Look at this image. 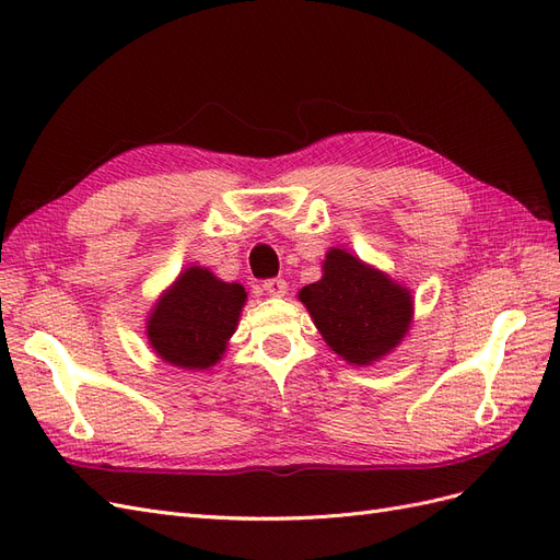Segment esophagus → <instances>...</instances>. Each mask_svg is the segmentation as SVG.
<instances>
[{
    "mask_svg": "<svg viewBox=\"0 0 560 560\" xmlns=\"http://www.w3.org/2000/svg\"><path fill=\"white\" fill-rule=\"evenodd\" d=\"M264 292H266L268 296H276V299H280V296H284V294H287V282H284L282 278L266 280V282H264Z\"/></svg>",
    "mask_w": 560,
    "mask_h": 560,
    "instance_id": "1",
    "label": "esophagus"
}]
</instances>
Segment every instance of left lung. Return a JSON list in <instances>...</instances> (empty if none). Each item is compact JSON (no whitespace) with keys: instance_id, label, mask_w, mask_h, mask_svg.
Masks as SVG:
<instances>
[{"instance_id":"8db88e82","label":"left lung","mask_w":560,"mask_h":560,"mask_svg":"<svg viewBox=\"0 0 560 560\" xmlns=\"http://www.w3.org/2000/svg\"><path fill=\"white\" fill-rule=\"evenodd\" d=\"M325 343L348 364L369 366L393 352L413 322L409 287L362 261L346 247H331L322 278L299 292Z\"/></svg>"}]
</instances>
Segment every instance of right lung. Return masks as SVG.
<instances>
[{
  "mask_svg": "<svg viewBox=\"0 0 560 560\" xmlns=\"http://www.w3.org/2000/svg\"><path fill=\"white\" fill-rule=\"evenodd\" d=\"M247 292L219 280L206 266H186L147 317V341L156 358L184 371H202L224 358Z\"/></svg>",
  "mask_w": 560,
  "mask_h": 560,
  "instance_id": "add662e5",
  "label": "right lung"
}]
</instances>
